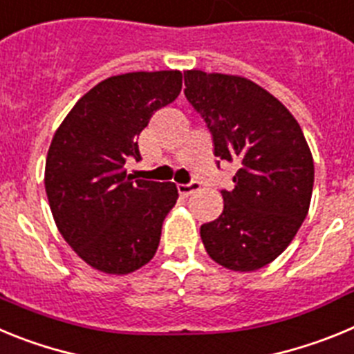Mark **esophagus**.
<instances>
[{"label": "esophagus", "mask_w": 354, "mask_h": 354, "mask_svg": "<svg viewBox=\"0 0 354 354\" xmlns=\"http://www.w3.org/2000/svg\"><path fill=\"white\" fill-rule=\"evenodd\" d=\"M177 189H179V193H180V195H183V196H189V195H192V193L198 192V189H200V184H198V183L179 184V186H177Z\"/></svg>", "instance_id": "obj_1"}]
</instances>
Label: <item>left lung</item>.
Here are the masks:
<instances>
[{"label": "left lung", "instance_id": "8db88e82", "mask_svg": "<svg viewBox=\"0 0 354 354\" xmlns=\"http://www.w3.org/2000/svg\"><path fill=\"white\" fill-rule=\"evenodd\" d=\"M184 93L207 124L214 156L236 162L223 212L200 227L209 257L255 271L290 245L310 207L314 159L289 109L241 76L184 72Z\"/></svg>", "mask_w": 354, "mask_h": 354}]
</instances>
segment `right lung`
Masks as SVG:
<instances>
[{"label": "right lung", "mask_w": 354, "mask_h": 354, "mask_svg": "<svg viewBox=\"0 0 354 354\" xmlns=\"http://www.w3.org/2000/svg\"><path fill=\"white\" fill-rule=\"evenodd\" d=\"M180 88V71L111 76L81 97L53 136L44 177L49 207L93 270L127 274L154 257L179 193L174 183L133 180L124 165L142 159L140 133Z\"/></svg>", "instance_id": "obj_1"}]
</instances>
